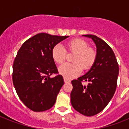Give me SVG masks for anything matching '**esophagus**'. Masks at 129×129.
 Listing matches in <instances>:
<instances>
[{"label": "esophagus", "mask_w": 129, "mask_h": 129, "mask_svg": "<svg viewBox=\"0 0 129 129\" xmlns=\"http://www.w3.org/2000/svg\"><path fill=\"white\" fill-rule=\"evenodd\" d=\"M64 82L65 83H70V80H68V79L66 78H64Z\"/></svg>", "instance_id": "1"}]
</instances>
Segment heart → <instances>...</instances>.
I'll return each instance as SVG.
<instances>
[{
	"label": "heart",
	"instance_id": "heart-1",
	"mask_svg": "<svg viewBox=\"0 0 129 129\" xmlns=\"http://www.w3.org/2000/svg\"><path fill=\"white\" fill-rule=\"evenodd\" d=\"M88 43L82 39H72L66 43L67 50L74 53L73 63H65L59 68V73L63 78L70 80L80 74L82 70H88L96 62L97 53ZM51 56L55 62L62 64L66 59V51L60 45L53 47L51 50Z\"/></svg>",
	"mask_w": 129,
	"mask_h": 129
}]
</instances>
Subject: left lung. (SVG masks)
Here are the masks:
<instances>
[{
    "label": "left lung",
    "mask_w": 129,
    "mask_h": 129,
    "mask_svg": "<svg viewBox=\"0 0 129 129\" xmlns=\"http://www.w3.org/2000/svg\"><path fill=\"white\" fill-rule=\"evenodd\" d=\"M93 40L97 57L94 66L82 76L72 81L71 103L73 108L83 115L92 116L107 106L117 85L119 68L113 51L102 39L94 35H84ZM88 81L87 85L82 84Z\"/></svg>",
    "instance_id": "1"
}]
</instances>
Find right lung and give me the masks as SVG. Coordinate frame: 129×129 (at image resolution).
Returning <instances> with one entry per match:
<instances>
[{"mask_svg": "<svg viewBox=\"0 0 129 129\" xmlns=\"http://www.w3.org/2000/svg\"><path fill=\"white\" fill-rule=\"evenodd\" d=\"M68 36L41 33L29 38L17 52L13 66V82L19 98L35 112L49 110L64 84L51 56V50Z\"/></svg>", "mask_w": 129, "mask_h": 129, "instance_id": "add662e5", "label": "right lung"}]
</instances>
